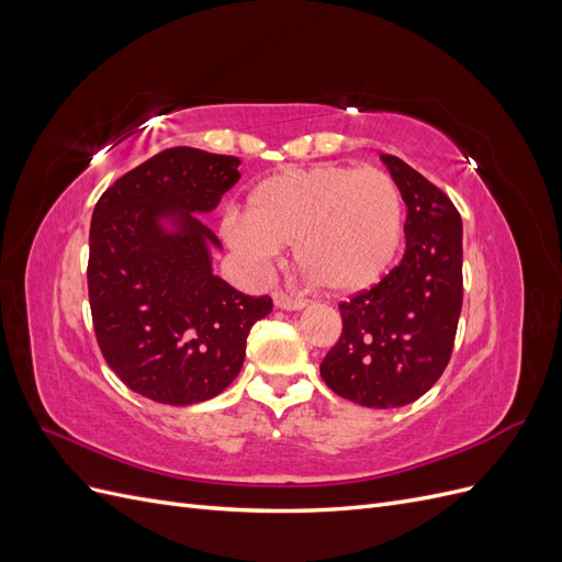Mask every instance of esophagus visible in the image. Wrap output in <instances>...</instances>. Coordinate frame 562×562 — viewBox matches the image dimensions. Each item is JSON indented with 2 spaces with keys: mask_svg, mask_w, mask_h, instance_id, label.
Returning <instances> with one entry per match:
<instances>
[{
  "mask_svg": "<svg viewBox=\"0 0 562 562\" xmlns=\"http://www.w3.org/2000/svg\"><path fill=\"white\" fill-rule=\"evenodd\" d=\"M274 304H277L279 310H291V312H295V310H302L304 304H307V300L297 297V295H293V293H285V291H274Z\"/></svg>",
  "mask_w": 562,
  "mask_h": 562,
  "instance_id": "obj_1",
  "label": "esophagus"
}]
</instances>
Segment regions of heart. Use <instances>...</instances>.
I'll return each mask as SVG.
<instances>
[{"instance_id": "1", "label": "heart", "mask_w": 562, "mask_h": 562, "mask_svg": "<svg viewBox=\"0 0 562 562\" xmlns=\"http://www.w3.org/2000/svg\"><path fill=\"white\" fill-rule=\"evenodd\" d=\"M246 258L265 262L293 244L300 274L335 295L380 283L398 260L405 209L382 168L323 164L262 180L248 194L241 227L227 232Z\"/></svg>"}]
</instances>
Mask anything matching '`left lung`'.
Returning <instances> with one entry per match:
<instances>
[{
    "label": "left lung",
    "instance_id": "1",
    "mask_svg": "<svg viewBox=\"0 0 562 562\" xmlns=\"http://www.w3.org/2000/svg\"><path fill=\"white\" fill-rule=\"evenodd\" d=\"M407 206L405 252L372 288L339 302L342 333L321 363L337 396L398 407L438 382L462 312V217L413 166L382 155Z\"/></svg>",
    "mask_w": 562,
    "mask_h": 562
}]
</instances>
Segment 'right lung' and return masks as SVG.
I'll use <instances>...</instances> for the list:
<instances>
[{"label":"right lung","instance_id":"add662e5","mask_svg":"<svg viewBox=\"0 0 562 562\" xmlns=\"http://www.w3.org/2000/svg\"><path fill=\"white\" fill-rule=\"evenodd\" d=\"M239 159L171 147L103 192L89 234V302L98 347L135 394L192 405L239 375L269 295H244L213 274L220 239L194 213L213 211L241 178ZM171 216L178 233H166Z\"/></svg>","mask_w":562,"mask_h":562}]
</instances>
